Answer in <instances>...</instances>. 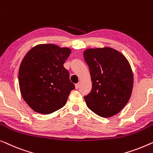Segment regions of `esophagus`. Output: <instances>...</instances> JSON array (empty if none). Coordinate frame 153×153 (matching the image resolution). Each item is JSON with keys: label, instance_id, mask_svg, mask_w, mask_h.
I'll use <instances>...</instances> for the list:
<instances>
[{"label": "esophagus", "instance_id": "esophagus-1", "mask_svg": "<svg viewBox=\"0 0 153 153\" xmlns=\"http://www.w3.org/2000/svg\"><path fill=\"white\" fill-rule=\"evenodd\" d=\"M79 87H80V83H76V85H75V88H76V89H78V88H79Z\"/></svg>", "mask_w": 153, "mask_h": 153}]
</instances>
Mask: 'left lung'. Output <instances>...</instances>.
Returning <instances> with one entry per match:
<instances>
[{
    "mask_svg": "<svg viewBox=\"0 0 153 153\" xmlns=\"http://www.w3.org/2000/svg\"><path fill=\"white\" fill-rule=\"evenodd\" d=\"M83 56L92 83L91 92L84 97L88 108L105 118L119 113L129 101L133 88L128 59L109 47L87 49Z\"/></svg>",
    "mask_w": 153,
    "mask_h": 153,
    "instance_id": "obj_1",
    "label": "left lung"
}]
</instances>
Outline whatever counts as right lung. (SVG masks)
<instances>
[{
	"mask_svg": "<svg viewBox=\"0 0 153 153\" xmlns=\"http://www.w3.org/2000/svg\"><path fill=\"white\" fill-rule=\"evenodd\" d=\"M70 53L68 48L39 44L24 56L19 71L20 91L34 111L48 114L65 105L75 88L63 66Z\"/></svg>",
	"mask_w": 153,
	"mask_h": 153,
	"instance_id": "add662e5",
	"label": "right lung"
}]
</instances>
